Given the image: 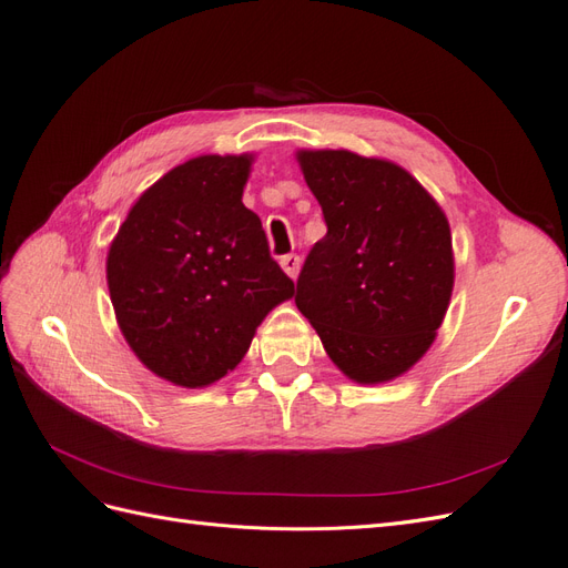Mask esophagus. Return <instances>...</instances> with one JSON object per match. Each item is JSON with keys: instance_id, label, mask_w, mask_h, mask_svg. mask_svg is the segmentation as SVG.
I'll list each match as a JSON object with an SVG mask.
<instances>
[{"instance_id": "1", "label": "esophagus", "mask_w": 568, "mask_h": 568, "mask_svg": "<svg viewBox=\"0 0 568 568\" xmlns=\"http://www.w3.org/2000/svg\"><path fill=\"white\" fill-rule=\"evenodd\" d=\"M282 267H284V272L288 274L291 280H296V274H298V270H301V255H296V253H286V255H282Z\"/></svg>"}]
</instances>
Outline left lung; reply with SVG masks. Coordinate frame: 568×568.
I'll list each match as a JSON object with an SVG mask.
<instances>
[{"mask_svg": "<svg viewBox=\"0 0 568 568\" xmlns=\"http://www.w3.org/2000/svg\"><path fill=\"white\" fill-rule=\"evenodd\" d=\"M298 161L326 222L298 274V311L343 374L388 382L428 351L448 311V220L395 163L351 151H301Z\"/></svg>", "mask_w": 568, "mask_h": 568, "instance_id": "obj_1", "label": "left lung"}]
</instances>
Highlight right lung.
<instances>
[{
    "instance_id": "add662e5",
    "label": "right lung",
    "mask_w": 568,
    "mask_h": 568,
    "mask_svg": "<svg viewBox=\"0 0 568 568\" xmlns=\"http://www.w3.org/2000/svg\"><path fill=\"white\" fill-rule=\"evenodd\" d=\"M248 168V156H199L170 170L132 205L109 251L120 332L178 386L222 379L255 326L294 296L261 217L242 203Z\"/></svg>"
}]
</instances>
